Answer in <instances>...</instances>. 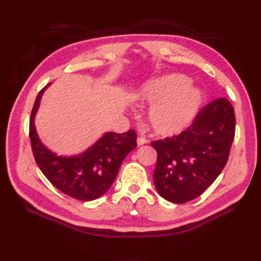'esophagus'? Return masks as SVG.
<instances>
[{"mask_svg": "<svg viewBox=\"0 0 261 261\" xmlns=\"http://www.w3.org/2000/svg\"><path fill=\"white\" fill-rule=\"evenodd\" d=\"M148 143V140L146 139V138H143V137H139V138H137V145L140 147V146H143V145H146Z\"/></svg>", "mask_w": 261, "mask_h": 261, "instance_id": "34e87169", "label": "esophagus"}]
</instances>
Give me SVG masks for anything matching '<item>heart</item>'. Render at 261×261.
<instances>
[{
	"instance_id": "b5f03b06",
	"label": "heart",
	"mask_w": 261,
	"mask_h": 261,
	"mask_svg": "<svg viewBox=\"0 0 261 261\" xmlns=\"http://www.w3.org/2000/svg\"><path fill=\"white\" fill-rule=\"evenodd\" d=\"M133 97L140 105H151L147 120L152 130L161 136L176 135L187 128L201 103V91L181 74L150 80Z\"/></svg>"
}]
</instances>
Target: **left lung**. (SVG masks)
I'll list each match as a JSON object with an SVG mask.
<instances>
[{"instance_id": "left-lung-1", "label": "left lung", "mask_w": 261, "mask_h": 261, "mask_svg": "<svg viewBox=\"0 0 261 261\" xmlns=\"http://www.w3.org/2000/svg\"><path fill=\"white\" fill-rule=\"evenodd\" d=\"M235 134L234 109L224 98L207 105L178 136L153 141L155 189L174 203L199 197L223 170Z\"/></svg>"}]
</instances>
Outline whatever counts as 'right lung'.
I'll list each match as a JSON object with an SVG mask.
<instances>
[{"label": "right lung", "mask_w": 261, "mask_h": 261, "mask_svg": "<svg viewBox=\"0 0 261 261\" xmlns=\"http://www.w3.org/2000/svg\"><path fill=\"white\" fill-rule=\"evenodd\" d=\"M46 85L39 92L31 111L29 136L38 167L53 186L72 198L91 201L103 196L113 184L123 160L137 147L134 129L123 134L105 133L84 152L59 155L42 144L36 129L35 118Z\"/></svg>", "instance_id": "add662e5"}]
</instances>
